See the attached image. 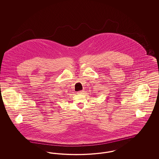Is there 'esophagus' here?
Here are the masks:
<instances>
[{
  "mask_svg": "<svg viewBox=\"0 0 159 159\" xmlns=\"http://www.w3.org/2000/svg\"><path fill=\"white\" fill-rule=\"evenodd\" d=\"M83 91H79L77 92V93L78 94H83Z\"/></svg>",
  "mask_w": 159,
  "mask_h": 159,
  "instance_id": "34e87169",
  "label": "esophagus"
}]
</instances>
